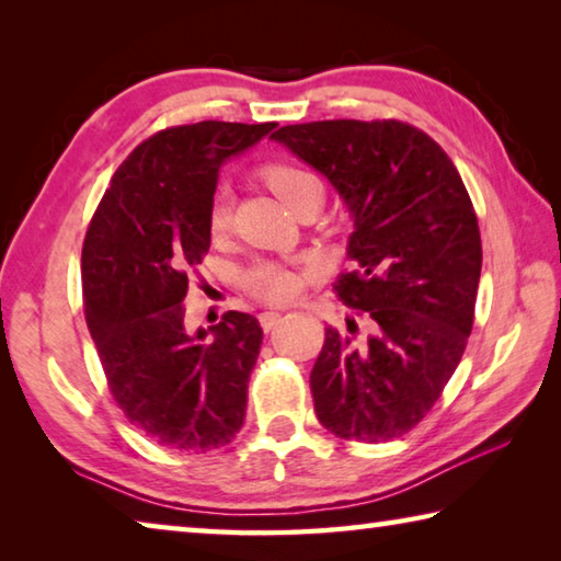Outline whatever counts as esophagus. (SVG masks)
<instances>
[{
	"label": "esophagus",
	"instance_id": "esophagus-1",
	"mask_svg": "<svg viewBox=\"0 0 561 561\" xmlns=\"http://www.w3.org/2000/svg\"><path fill=\"white\" fill-rule=\"evenodd\" d=\"M282 321V311H262L260 314V324L264 331H272Z\"/></svg>",
	"mask_w": 561,
	"mask_h": 561
}]
</instances>
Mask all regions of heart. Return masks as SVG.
<instances>
[{
  "instance_id": "b5f03b06",
  "label": "heart",
  "mask_w": 561,
  "mask_h": 561,
  "mask_svg": "<svg viewBox=\"0 0 561 561\" xmlns=\"http://www.w3.org/2000/svg\"><path fill=\"white\" fill-rule=\"evenodd\" d=\"M262 178L264 183L274 190V195H277L284 205L291 207V210L304 201V197L314 193V190H321L317 175H311L309 170H304L294 163L264 165ZM230 217H232L230 197H227L225 190H217L210 201V210H207V227H210V232L215 237L222 234L227 232V227H230ZM242 284L244 289L254 294L257 299L284 304L297 297L301 277L297 272L282 267V264L257 262L244 272Z\"/></svg>"
}]
</instances>
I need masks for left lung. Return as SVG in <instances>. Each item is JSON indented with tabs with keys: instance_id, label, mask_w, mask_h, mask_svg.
<instances>
[{
	"instance_id": "left-lung-1",
	"label": "left lung",
	"mask_w": 561,
	"mask_h": 561,
	"mask_svg": "<svg viewBox=\"0 0 561 561\" xmlns=\"http://www.w3.org/2000/svg\"><path fill=\"white\" fill-rule=\"evenodd\" d=\"M324 173L354 215L336 297L371 336L327 327L311 368L319 423L341 440L386 443L413 431L458 368L482 267L478 215L458 168L411 123L314 121L272 133Z\"/></svg>"
}]
</instances>
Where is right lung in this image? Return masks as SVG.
I'll return each instance as SVG.
<instances>
[{
	"mask_svg": "<svg viewBox=\"0 0 561 561\" xmlns=\"http://www.w3.org/2000/svg\"><path fill=\"white\" fill-rule=\"evenodd\" d=\"M274 126L201 121L158 130L123 160L91 217L83 314L113 401L165 450H215L244 423L260 321L225 311L217 327L187 334L183 299L210 250L217 170Z\"/></svg>",
	"mask_w": 561,
	"mask_h": 561,
	"instance_id": "right-lung-1",
	"label": "right lung"
}]
</instances>
